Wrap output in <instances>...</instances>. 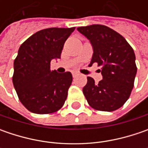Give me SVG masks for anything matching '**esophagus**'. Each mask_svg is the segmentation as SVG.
Segmentation results:
<instances>
[{
	"mask_svg": "<svg viewBox=\"0 0 148 148\" xmlns=\"http://www.w3.org/2000/svg\"><path fill=\"white\" fill-rule=\"evenodd\" d=\"M78 75H79V73H78V72H76V71H75V72H72V77H74V78H75V77H77Z\"/></svg>",
	"mask_w": 148,
	"mask_h": 148,
	"instance_id": "obj_1",
	"label": "esophagus"
}]
</instances>
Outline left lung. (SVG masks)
I'll return each instance as SVG.
<instances>
[{
    "label": "left lung",
    "mask_w": 148,
    "mask_h": 148,
    "mask_svg": "<svg viewBox=\"0 0 148 148\" xmlns=\"http://www.w3.org/2000/svg\"><path fill=\"white\" fill-rule=\"evenodd\" d=\"M77 30L90 41L93 55L90 65L102 66L103 80L95 84L87 77L83 93L95 110L114 111L128 100L137 74L134 49L126 39L110 28L101 25L78 27Z\"/></svg>",
    "instance_id": "obj_1"
}]
</instances>
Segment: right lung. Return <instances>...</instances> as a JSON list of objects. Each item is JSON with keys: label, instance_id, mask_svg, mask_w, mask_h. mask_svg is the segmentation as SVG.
<instances>
[{"label": "right lung", "instance_id": "obj_1", "mask_svg": "<svg viewBox=\"0 0 148 148\" xmlns=\"http://www.w3.org/2000/svg\"><path fill=\"white\" fill-rule=\"evenodd\" d=\"M72 28H49L35 33L21 44L14 62L13 85L20 102L34 114H51L64 105L72 82L70 71L50 70L61 58Z\"/></svg>", "mask_w": 148, "mask_h": 148}]
</instances>
